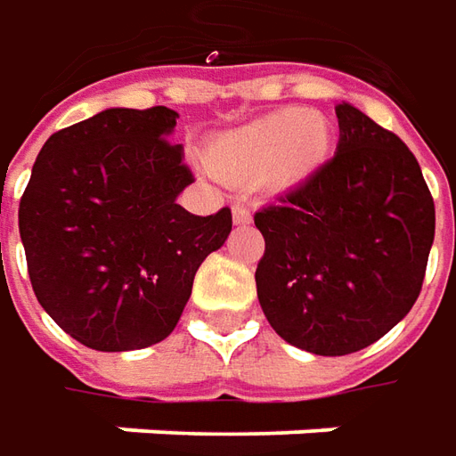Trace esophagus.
Listing matches in <instances>:
<instances>
[{"instance_id":"1","label":"esophagus","mask_w":456,"mask_h":456,"mask_svg":"<svg viewBox=\"0 0 456 456\" xmlns=\"http://www.w3.org/2000/svg\"><path fill=\"white\" fill-rule=\"evenodd\" d=\"M232 216H234V224H240V227L252 222V212H249V207H244V204H234V207H232Z\"/></svg>"}]
</instances>
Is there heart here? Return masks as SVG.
<instances>
[{
	"label": "heart",
	"instance_id": "obj_1",
	"mask_svg": "<svg viewBox=\"0 0 456 456\" xmlns=\"http://www.w3.org/2000/svg\"><path fill=\"white\" fill-rule=\"evenodd\" d=\"M330 146L322 116L285 108L222 135L209 151V164L229 179L265 174L273 186H288L321 164Z\"/></svg>",
	"mask_w": 456,
	"mask_h": 456
}]
</instances>
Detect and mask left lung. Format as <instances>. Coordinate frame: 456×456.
<instances>
[{
	"label": "left lung",
	"mask_w": 456,
	"mask_h": 456,
	"mask_svg": "<svg viewBox=\"0 0 456 456\" xmlns=\"http://www.w3.org/2000/svg\"><path fill=\"white\" fill-rule=\"evenodd\" d=\"M336 116V156L255 214L259 305L315 355L384 338L416 303L434 242L432 191L409 146L348 102Z\"/></svg>",
	"instance_id": "left-lung-1"
}]
</instances>
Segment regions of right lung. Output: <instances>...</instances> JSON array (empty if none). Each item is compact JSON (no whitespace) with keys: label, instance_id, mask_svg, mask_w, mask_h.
<instances>
[{"label":"right lung","instance_id":"1","mask_svg":"<svg viewBox=\"0 0 456 456\" xmlns=\"http://www.w3.org/2000/svg\"><path fill=\"white\" fill-rule=\"evenodd\" d=\"M179 113L110 108L47 138L20 199L32 290L93 351H138L179 322L199 265L232 232L176 197L194 181L166 135Z\"/></svg>","mask_w":456,"mask_h":456}]
</instances>
